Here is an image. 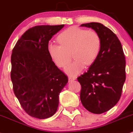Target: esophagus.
Segmentation results:
<instances>
[{"mask_svg": "<svg viewBox=\"0 0 133 133\" xmlns=\"http://www.w3.org/2000/svg\"><path fill=\"white\" fill-rule=\"evenodd\" d=\"M76 79V78L75 77V76H69V77H68V79H69V82L70 81H73V80H75V79Z\"/></svg>", "mask_w": 133, "mask_h": 133, "instance_id": "esophagus-1", "label": "esophagus"}]
</instances>
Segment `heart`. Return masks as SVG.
<instances>
[{
    "mask_svg": "<svg viewBox=\"0 0 133 133\" xmlns=\"http://www.w3.org/2000/svg\"><path fill=\"white\" fill-rule=\"evenodd\" d=\"M57 40L60 45H48V54L60 68H65L68 65L71 54L74 60L65 68L70 75H77L83 69L85 65H93L100 51L101 38L94 30L71 26L61 32Z\"/></svg>",
    "mask_w": 133,
    "mask_h": 133,
    "instance_id": "obj_1",
    "label": "heart"
}]
</instances>
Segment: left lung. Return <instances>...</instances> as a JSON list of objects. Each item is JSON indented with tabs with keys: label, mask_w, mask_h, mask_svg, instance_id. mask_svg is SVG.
Returning <instances> with one entry per match:
<instances>
[{
	"label": "left lung",
	"mask_w": 133,
	"mask_h": 133,
	"mask_svg": "<svg viewBox=\"0 0 133 133\" xmlns=\"http://www.w3.org/2000/svg\"><path fill=\"white\" fill-rule=\"evenodd\" d=\"M101 38L99 55L88 71L78 78L82 89L80 99L91 113L101 114L110 110L119 100L126 79V60L117 36L100 23H83Z\"/></svg>",
	"instance_id": "8db88e82"
}]
</instances>
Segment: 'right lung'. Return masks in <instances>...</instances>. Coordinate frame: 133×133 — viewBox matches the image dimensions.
Here are the masks:
<instances>
[{"mask_svg": "<svg viewBox=\"0 0 133 133\" xmlns=\"http://www.w3.org/2000/svg\"><path fill=\"white\" fill-rule=\"evenodd\" d=\"M64 25H38L28 29L12 50L10 77L14 94L28 115L45 119L54 115L66 75L48 51L49 40Z\"/></svg>", "mask_w": 133, "mask_h": 133, "instance_id": "1", "label": "right lung"}]
</instances>
